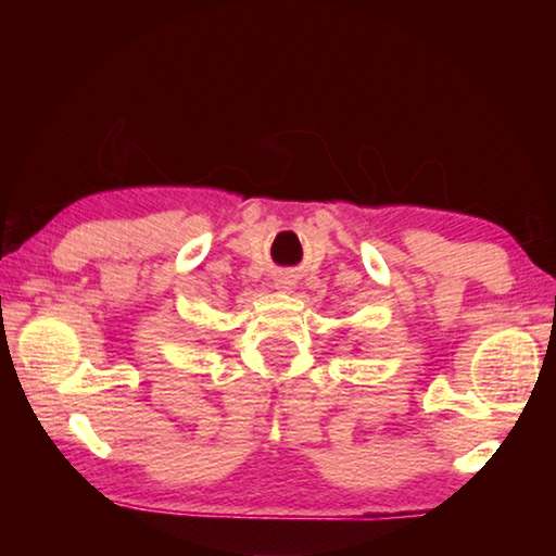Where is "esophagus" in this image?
Listing matches in <instances>:
<instances>
[{
    "mask_svg": "<svg viewBox=\"0 0 556 556\" xmlns=\"http://www.w3.org/2000/svg\"><path fill=\"white\" fill-rule=\"evenodd\" d=\"M294 287H296V279L291 275H279L275 279V289H279V291H291Z\"/></svg>",
    "mask_w": 556,
    "mask_h": 556,
    "instance_id": "34e87169",
    "label": "esophagus"
}]
</instances>
